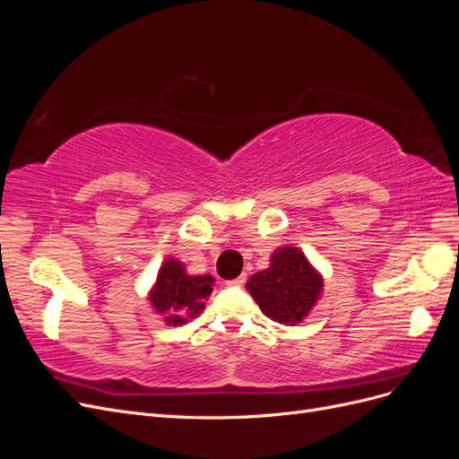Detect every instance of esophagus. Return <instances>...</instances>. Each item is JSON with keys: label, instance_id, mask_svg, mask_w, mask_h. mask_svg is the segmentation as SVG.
<instances>
[{"label": "esophagus", "instance_id": "esophagus-1", "mask_svg": "<svg viewBox=\"0 0 459 459\" xmlns=\"http://www.w3.org/2000/svg\"><path fill=\"white\" fill-rule=\"evenodd\" d=\"M245 281H247V277H245V275H239V277H235V280L228 281V285L233 287V289H241V287L245 285Z\"/></svg>", "mask_w": 459, "mask_h": 459}]
</instances>
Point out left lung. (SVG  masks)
<instances>
[{"mask_svg": "<svg viewBox=\"0 0 459 459\" xmlns=\"http://www.w3.org/2000/svg\"><path fill=\"white\" fill-rule=\"evenodd\" d=\"M270 268L247 283L260 310L273 322L295 325L307 316L322 290V277L295 247L275 251Z\"/></svg>", "mask_w": 459, "mask_h": 459, "instance_id": "1", "label": "left lung"}]
</instances>
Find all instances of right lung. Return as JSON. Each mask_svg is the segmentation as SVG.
<instances>
[{
	"instance_id": "1",
	"label": "right lung",
	"mask_w": 459,
	"mask_h": 459,
	"mask_svg": "<svg viewBox=\"0 0 459 459\" xmlns=\"http://www.w3.org/2000/svg\"><path fill=\"white\" fill-rule=\"evenodd\" d=\"M211 275H187L178 260H166L151 290V302L169 324H186L203 312L204 300L212 293Z\"/></svg>"
}]
</instances>
